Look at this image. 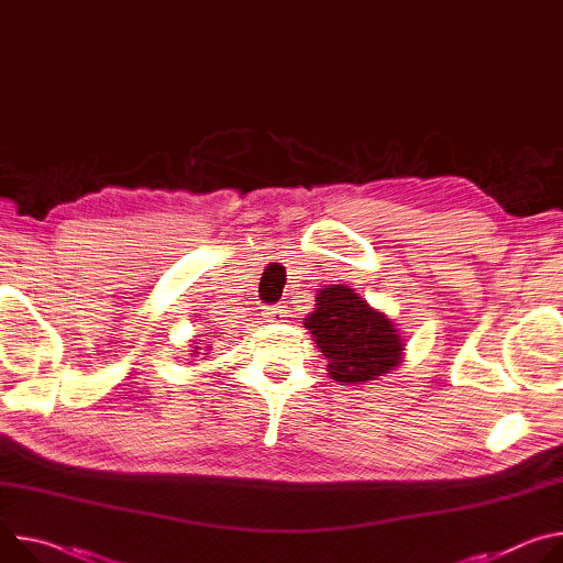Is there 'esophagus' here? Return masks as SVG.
Segmentation results:
<instances>
[{
    "label": "esophagus",
    "instance_id": "1",
    "mask_svg": "<svg viewBox=\"0 0 563 563\" xmlns=\"http://www.w3.org/2000/svg\"><path fill=\"white\" fill-rule=\"evenodd\" d=\"M264 318H266V322H277V320H282L284 316H282V310L279 308H275V306H268V308H264V313H262Z\"/></svg>",
    "mask_w": 563,
    "mask_h": 563
}]
</instances>
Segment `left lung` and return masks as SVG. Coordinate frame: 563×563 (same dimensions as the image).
<instances>
[{"mask_svg":"<svg viewBox=\"0 0 563 563\" xmlns=\"http://www.w3.org/2000/svg\"><path fill=\"white\" fill-rule=\"evenodd\" d=\"M316 310L303 320L327 357L329 378L366 385L387 376L400 362L405 342L394 322L371 308L353 288L331 284L318 290Z\"/></svg>","mask_w":563,"mask_h":563,"instance_id":"obj_1","label":"left lung"}]
</instances>
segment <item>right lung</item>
<instances>
[{"mask_svg": "<svg viewBox=\"0 0 563 563\" xmlns=\"http://www.w3.org/2000/svg\"><path fill=\"white\" fill-rule=\"evenodd\" d=\"M203 342H206V340H203ZM195 344H199V342H195ZM201 350L205 351L203 354L200 353ZM208 353H210V344H208V346H192V353H190V355H192V357H199V355L208 357Z\"/></svg>", "mask_w": 563, "mask_h": 563, "instance_id": "add662e5", "label": "right lung"}]
</instances>
